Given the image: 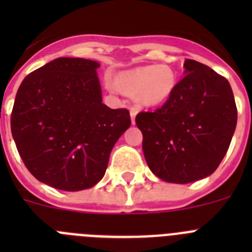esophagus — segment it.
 I'll return each mask as SVG.
<instances>
[{"label": "esophagus", "instance_id": "obj_1", "mask_svg": "<svg viewBox=\"0 0 252 252\" xmlns=\"http://www.w3.org/2000/svg\"><path fill=\"white\" fill-rule=\"evenodd\" d=\"M136 115H137L136 107H131V108H130V116H131V121H132V124H135V117H136Z\"/></svg>", "mask_w": 252, "mask_h": 252}]
</instances>
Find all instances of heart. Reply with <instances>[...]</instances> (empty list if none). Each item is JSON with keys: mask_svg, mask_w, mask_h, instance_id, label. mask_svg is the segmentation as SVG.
<instances>
[{"mask_svg": "<svg viewBox=\"0 0 252 252\" xmlns=\"http://www.w3.org/2000/svg\"><path fill=\"white\" fill-rule=\"evenodd\" d=\"M115 82L120 91L135 95L141 106L158 107L168 102L174 94L178 74L169 64H158L120 73Z\"/></svg>", "mask_w": 252, "mask_h": 252, "instance_id": "b5f03b06", "label": "heart"}]
</instances>
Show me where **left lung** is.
I'll list each match as a JSON object with an SVG mask.
<instances>
[{"label": "left lung", "instance_id": "left-lung-1", "mask_svg": "<svg viewBox=\"0 0 252 252\" xmlns=\"http://www.w3.org/2000/svg\"><path fill=\"white\" fill-rule=\"evenodd\" d=\"M186 75L168 102L140 112L142 151L149 168L169 183L187 184L208 177L226 155L237 124L231 86L213 69L184 60Z\"/></svg>", "mask_w": 252, "mask_h": 252}]
</instances>
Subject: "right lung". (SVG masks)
Wrapping results in <instances>:
<instances>
[{"label": "right lung", "mask_w": 252, "mask_h": 252, "mask_svg": "<svg viewBox=\"0 0 252 252\" xmlns=\"http://www.w3.org/2000/svg\"><path fill=\"white\" fill-rule=\"evenodd\" d=\"M82 58H58L22 81L11 132L22 161L37 180L77 192L106 173L116 141L130 127L126 108L102 103L95 69Z\"/></svg>", "instance_id": "obj_1"}]
</instances>
